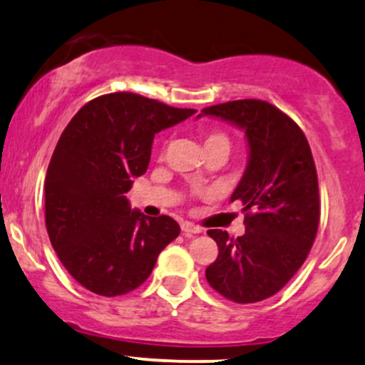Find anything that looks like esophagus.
<instances>
[{
    "instance_id": "34e87169",
    "label": "esophagus",
    "mask_w": 365,
    "mask_h": 365,
    "mask_svg": "<svg viewBox=\"0 0 365 365\" xmlns=\"http://www.w3.org/2000/svg\"><path fill=\"white\" fill-rule=\"evenodd\" d=\"M182 231H183V235L192 236V235H199V232H202V227L185 221V222H182Z\"/></svg>"
}]
</instances>
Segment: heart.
<instances>
[{
	"label": "heart",
	"instance_id": "b5f03b06",
	"mask_svg": "<svg viewBox=\"0 0 365 365\" xmlns=\"http://www.w3.org/2000/svg\"><path fill=\"white\" fill-rule=\"evenodd\" d=\"M212 144H227L230 146V139L221 130H207V133H204V146H212Z\"/></svg>",
	"mask_w": 365,
	"mask_h": 365
}]
</instances>
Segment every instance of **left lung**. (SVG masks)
I'll return each mask as SVG.
<instances>
[{
    "instance_id": "8db88e82",
    "label": "left lung",
    "mask_w": 365,
    "mask_h": 365,
    "mask_svg": "<svg viewBox=\"0 0 365 365\" xmlns=\"http://www.w3.org/2000/svg\"><path fill=\"white\" fill-rule=\"evenodd\" d=\"M245 129L250 160L231 202L245 205L243 236L209 230L219 255L205 269L214 291L238 304L277 294L308 258L319 225L318 175L308 139L287 113L263 100L202 108ZM199 115V117H200Z\"/></svg>"
}]
</instances>
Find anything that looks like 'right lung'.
Here are the masks:
<instances>
[{
    "mask_svg": "<svg viewBox=\"0 0 365 365\" xmlns=\"http://www.w3.org/2000/svg\"><path fill=\"white\" fill-rule=\"evenodd\" d=\"M194 113L117 91L83 105L66 125L46 175V226L61 263L88 291L138 289L180 235L175 219L130 210L124 194L148 170L155 134Z\"/></svg>",
    "mask_w": 365,
    "mask_h": 365,
    "instance_id": "obj_1",
    "label": "right lung"
}]
</instances>
